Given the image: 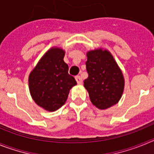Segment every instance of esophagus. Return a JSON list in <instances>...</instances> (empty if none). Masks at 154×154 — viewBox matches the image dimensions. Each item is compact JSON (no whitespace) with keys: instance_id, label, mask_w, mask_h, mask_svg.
I'll use <instances>...</instances> for the list:
<instances>
[{"instance_id":"1","label":"esophagus","mask_w":154,"mask_h":154,"mask_svg":"<svg viewBox=\"0 0 154 154\" xmlns=\"http://www.w3.org/2000/svg\"><path fill=\"white\" fill-rule=\"evenodd\" d=\"M75 80H76V82H77V83H78L79 85H81V84H82V78L80 77L79 75L75 76Z\"/></svg>"}]
</instances>
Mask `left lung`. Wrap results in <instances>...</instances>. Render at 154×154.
Masks as SVG:
<instances>
[{"label": "left lung", "instance_id": "1", "mask_svg": "<svg viewBox=\"0 0 154 154\" xmlns=\"http://www.w3.org/2000/svg\"><path fill=\"white\" fill-rule=\"evenodd\" d=\"M85 62L89 76L84 87L92 104L99 109H106L118 103L124 91L122 70L112 55L102 48L87 51Z\"/></svg>", "mask_w": 154, "mask_h": 154}]
</instances>
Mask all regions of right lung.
Instances as JSON below:
<instances>
[{"mask_svg": "<svg viewBox=\"0 0 154 154\" xmlns=\"http://www.w3.org/2000/svg\"><path fill=\"white\" fill-rule=\"evenodd\" d=\"M65 51L52 47L41 58L28 77L30 94L38 106L55 112L63 106L69 91L77 84L68 72L69 66L63 58Z\"/></svg>", "mask_w": 154, "mask_h": 154, "instance_id": "obj_1", "label": "right lung"}]
</instances>
